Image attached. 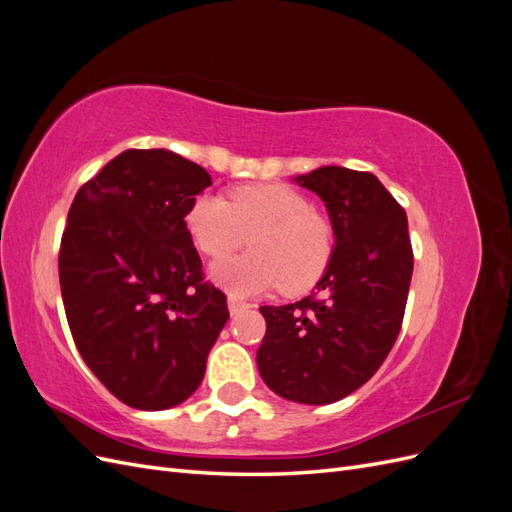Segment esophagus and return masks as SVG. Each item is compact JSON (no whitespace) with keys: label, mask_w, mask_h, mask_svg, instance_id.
<instances>
[{"label":"esophagus","mask_w":512,"mask_h":512,"mask_svg":"<svg viewBox=\"0 0 512 512\" xmlns=\"http://www.w3.org/2000/svg\"><path fill=\"white\" fill-rule=\"evenodd\" d=\"M250 307H252L250 303L239 301V299H235V297H230V299H228V312H230L232 316H237V314L245 312V309H250Z\"/></svg>","instance_id":"1"}]
</instances>
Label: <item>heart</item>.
Here are the masks:
<instances>
[{
  "mask_svg": "<svg viewBox=\"0 0 512 512\" xmlns=\"http://www.w3.org/2000/svg\"><path fill=\"white\" fill-rule=\"evenodd\" d=\"M196 247L211 258L239 250L250 237L252 252L215 262L211 277L232 297H252L282 286L299 294L316 284L333 252V228L309 200L282 183L243 185L200 194L185 213Z\"/></svg>",
  "mask_w": 512,
  "mask_h": 512,
  "instance_id": "obj_1",
  "label": "heart"
}]
</instances>
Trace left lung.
<instances>
[{
	"instance_id": "8db88e82",
	"label": "left lung",
	"mask_w": 512,
	"mask_h": 512,
	"mask_svg": "<svg viewBox=\"0 0 512 512\" xmlns=\"http://www.w3.org/2000/svg\"><path fill=\"white\" fill-rule=\"evenodd\" d=\"M292 181L322 198L335 245L316 284L322 299L260 307L256 363L273 393L324 406L363 386L391 352L414 258L406 211L376 175L320 166Z\"/></svg>"
}]
</instances>
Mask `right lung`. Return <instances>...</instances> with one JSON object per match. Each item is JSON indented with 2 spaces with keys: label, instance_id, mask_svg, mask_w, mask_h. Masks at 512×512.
I'll return each mask as SVG.
<instances>
[{
  "label": "right lung",
  "instance_id": "right-lung-1",
  "mask_svg": "<svg viewBox=\"0 0 512 512\" xmlns=\"http://www.w3.org/2000/svg\"><path fill=\"white\" fill-rule=\"evenodd\" d=\"M209 185L173 151L128 149L72 200L59 250L66 318L83 361L130 408L183 404L230 316L185 226Z\"/></svg>",
  "mask_w": 512,
  "mask_h": 512
}]
</instances>
